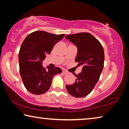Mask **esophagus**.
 I'll return each mask as SVG.
<instances>
[{
	"label": "esophagus",
	"mask_w": 129,
	"mask_h": 129,
	"mask_svg": "<svg viewBox=\"0 0 129 129\" xmlns=\"http://www.w3.org/2000/svg\"><path fill=\"white\" fill-rule=\"evenodd\" d=\"M62 73H63V74L66 75L67 74H68V72L67 71H65V70H63V71H62Z\"/></svg>",
	"instance_id": "1"
}]
</instances>
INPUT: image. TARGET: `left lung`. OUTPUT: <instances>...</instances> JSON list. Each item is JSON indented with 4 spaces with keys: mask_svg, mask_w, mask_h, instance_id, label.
<instances>
[{
    "mask_svg": "<svg viewBox=\"0 0 129 129\" xmlns=\"http://www.w3.org/2000/svg\"><path fill=\"white\" fill-rule=\"evenodd\" d=\"M78 48L75 61L82 65V71L76 75L72 85H67V91L75 98L88 95L99 81L104 67V52L102 44L88 33H79L65 36Z\"/></svg>",
    "mask_w": 129,
    "mask_h": 129,
    "instance_id": "obj_1",
    "label": "left lung"
}]
</instances>
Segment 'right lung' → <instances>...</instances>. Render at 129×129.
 I'll return each mask as SVG.
<instances>
[{
  "mask_svg": "<svg viewBox=\"0 0 129 129\" xmlns=\"http://www.w3.org/2000/svg\"><path fill=\"white\" fill-rule=\"evenodd\" d=\"M64 34L56 35L44 31H36L26 37L18 53L20 73L26 90L33 94L41 95L47 92L55 75L62 70L58 67L48 66L45 69L42 61L45 54L50 53Z\"/></svg>",
  "mask_w": 129,
  "mask_h": 129,
  "instance_id": "obj_1",
  "label": "right lung"
}]
</instances>
